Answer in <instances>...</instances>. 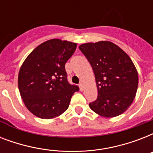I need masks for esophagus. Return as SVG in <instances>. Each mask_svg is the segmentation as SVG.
<instances>
[{"instance_id":"1","label":"esophagus","mask_w":153,"mask_h":153,"mask_svg":"<svg viewBox=\"0 0 153 153\" xmlns=\"http://www.w3.org/2000/svg\"><path fill=\"white\" fill-rule=\"evenodd\" d=\"M79 89H80V91H82L84 90L83 85H82V83L79 84Z\"/></svg>"}]
</instances>
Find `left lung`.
I'll return each instance as SVG.
<instances>
[{
	"instance_id": "left-lung-1",
	"label": "left lung",
	"mask_w": 153,
	"mask_h": 153,
	"mask_svg": "<svg viewBox=\"0 0 153 153\" xmlns=\"http://www.w3.org/2000/svg\"><path fill=\"white\" fill-rule=\"evenodd\" d=\"M79 50L91 63L95 75L98 98L89 104L94 113L104 117L123 114L135 98L138 73L130 57L114 43H86Z\"/></svg>"
}]
</instances>
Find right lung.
Masks as SVG:
<instances>
[{
	"label": "right lung",
	"mask_w": 153,
	"mask_h": 153,
	"mask_svg": "<svg viewBox=\"0 0 153 153\" xmlns=\"http://www.w3.org/2000/svg\"><path fill=\"white\" fill-rule=\"evenodd\" d=\"M76 43L52 39L27 55L18 74V87L25 106L35 116L53 119L63 114L79 87L68 83L65 63Z\"/></svg>",
	"instance_id": "right-lung-1"
}]
</instances>
